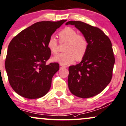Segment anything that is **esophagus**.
<instances>
[{"label":"esophagus","mask_w":126,"mask_h":126,"mask_svg":"<svg viewBox=\"0 0 126 126\" xmlns=\"http://www.w3.org/2000/svg\"><path fill=\"white\" fill-rule=\"evenodd\" d=\"M66 66H62V65H60V69H63V68H66Z\"/></svg>","instance_id":"obj_1"}]
</instances>
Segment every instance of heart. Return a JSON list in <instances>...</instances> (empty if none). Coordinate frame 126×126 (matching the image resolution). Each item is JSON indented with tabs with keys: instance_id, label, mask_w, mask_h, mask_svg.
Returning a JSON list of instances; mask_svg holds the SVG:
<instances>
[{
	"instance_id": "1",
	"label": "heart",
	"mask_w": 126,
	"mask_h": 126,
	"mask_svg": "<svg viewBox=\"0 0 126 126\" xmlns=\"http://www.w3.org/2000/svg\"><path fill=\"white\" fill-rule=\"evenodd\" d=\"M61 43H66L64 53H60L52 58V61L62 65L71 64L76 60L80 61L85 56L88 48V42L84 36L78 34L72 28H66L59 33ZM47 47L51 53L57 52V42L54 36H51L47 42Z\"/></svg>"
}]
</instances>
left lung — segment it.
Returning <instances> with one entry per match:
<instances>
[{"label": "left lung", "instance_id": "1", "mask_svg": "<svg viewBox=\"0 0 126 126\" xmlns=\"http://www.w3.org/2000/svg\"><path fill=\"white\" fill-rule=\"evenodd\" d=\"M86 37L88 48L81 62L69 68L68 86L75 96L89 98L99 94L111 80L115 59L111 41L102 30L80 21H69Z\"/></svg>", "mask_w": 126, "mask_h": 126}]
</instances>
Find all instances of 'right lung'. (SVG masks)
<instances>
[{
    "label": "right lung",
    "mask_w": 126,
    "mask_h": 126,
    "mask_svg": "<svg viewBox=\"0 0 126 126\" xmlns=\"http://www.w3.org/2000/svg\"><path fill=\"white\" fill-rule=\"evenodd\" d=\"M66 21L37 22L20 32L10 42L5 69L10 86L20 96L34 99L49 91L59 64H46L51 55L47 42Z\"/></svg>",
    "instance_id": "right-lung-1"
}]
</instances>
